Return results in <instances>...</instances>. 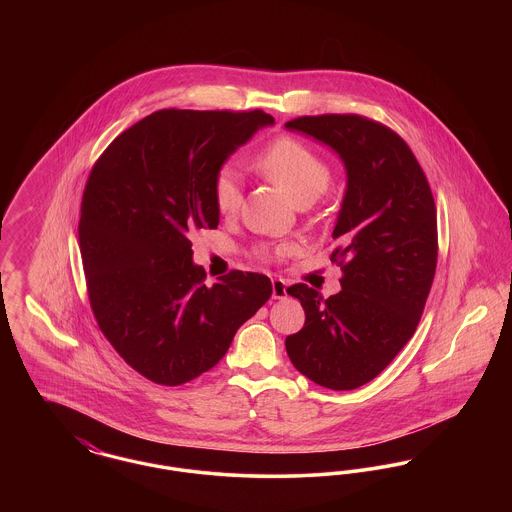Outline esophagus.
I'll return each mask as SVG.
<instances>
[{
    "instance_id": "1",
    "label": "esophagus",
    "mask_w": 512,
    "mask_h": 512,
    "mask_svg": "<svg viewBox=\"0 0 512 512\" xmlns=\"http://www.w3.org/2000/svg\"><path fill=\"white\" fill-rule=\"evenodd\" d=\"M272 297L274 299H284L288 297V284L282 278H272Z\"/></svg>"
}]
</instances>
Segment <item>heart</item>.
Returning <instances> with one entry per match:
<instances>
[{
	"label": "heart",
	"instance_id": "b5f03b06",
	"mask_svg": "<svg viewBox=\"0 0 512 512\" xmlns=\"http://www.w3.org/2000/svg\"><path fill=\"white\" fill-rule=\"evenodd\" d=\"M255 169L290 195L299 205L315 201L330 184V167L313 147L293 136H280L263 147L255 161ZM213 201L220 215H234L242 207V180L240 174L224 165L213 176Z\"/></svg>",
	"mask_w": 512,
	"mask_h": 512
}]
</instances>
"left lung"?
Wrapping results in <instances>:
<instances>
[{"label":"left lung","mask_w":512,"mask_h":512,"mask_svg":"<svg viewBox=\"0 0 512 512\" xmlns=\"http://www.w3.org/2000/svg\"><path fill=\"white\" fill-rule=\"evenodd\" d=\"M332 147L347 190L332 238L341 292L324 299L307 284L305 326L286 338L293 366L318 386L355 390L374 380L413 338L438 265V220L428 178L407 142L361 115L286 122Z\"/></svg>","instance_id":"left-lung-1"}]
</instances>
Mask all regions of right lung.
Instances as JSON below:
<instances>
[{
    "instance_id": "right-lung-1",
    "label": "right lung",
    "mask_w": 512,
    "mask_h": 512,
    "mask_svg": "<svg viewBox=\"0 0 512 512\" xmlns=\"http://www.w3.org/2000/svg\"><path fill=\"white\" fill-rule=\"evenodd\" d=\"M268 124L261 109H161L117 136L88 176L78 240L90 305L126 365L155 384L211 370L272 295L259 272L205 286L190 242L219 226L215 172Z\"/></svg>"
}]
</instances>
